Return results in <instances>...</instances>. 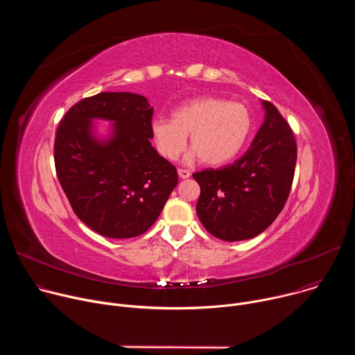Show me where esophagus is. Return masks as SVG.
Returning <instances> with one entry per match:
<instances>
[{
  "instance_id": "1",
  "label": "esophagus",
  "mask_w": 355,
  "mask_h": 355,
  "mask_svg": "<svg viewBox=\"0 0 355 355\" xmlns=\"http://www.w3.org/2000/svg\"><path fill=\"white\" fill-rule=\"evenodd\" d=\"M178 175L180 178H188L191 175V171L187 168H178Z\"/></svg>"
}]
</instances>
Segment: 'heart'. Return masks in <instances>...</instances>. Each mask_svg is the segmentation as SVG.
Instances as JSON below:
<instances>
[{
	"mask_svg": "<svg viewBox=\"0 0 355 355\" xmlns=\"http://www.w3.org/2000/svg\"><path fill=\"white\" fill-rule=\"evenodd\" d=\"M252 128L250 110L241 103H227L216 96H199L173 112L171 119L151 123L156 144L167 159L181 155L187 135L193 147L191 159L200 157L209 166L232 160L244 146Z\"/></svg>",
	"mask_w": 355,
	"mask_h": 355,
	"instance_id": "1",
	"label": "heart"
}]
</instances>
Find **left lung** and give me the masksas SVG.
Wrapping results in <instances>:
<instances>
[{
	"label": "left lung",
	"instance_id": "1",
	"mask_svg": "<svg viewBox=\"0 0 355 355\" xmlns=\"http://www.w3.org/2000/svg\"><path fill=\"white\" fill-rule=\"evenodd\" d=\"M263 107L264 123L240 159L192 174L200 187L198 218L212 236L225 241L263 233L284 209L291 192L296 140L275 105L263 101Z\"/></svg>",
	"mask_w": 355,
	"mask_h": 355
}]
</instances>
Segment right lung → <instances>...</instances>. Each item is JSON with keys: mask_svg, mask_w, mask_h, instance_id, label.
<instances>
[{"mask_svg": "<svg viewBox=\"0 0 355 355\" xmlns=\"http://www.w3.org/2000/svg\"><path fill=\"white\" fill-rule=\"evenodd\" d=\"M92 119L116 122L96 141ZM153 107L132 92H99L74 104L55 137V166L74 214L101 236L129 239L147 232L178 184L175 167L150 139Z\"/></svg>", "mask_w": 355, "mask_h": 355, "instance_id": "add662e5", "label": "right lung"}]
</instances>
